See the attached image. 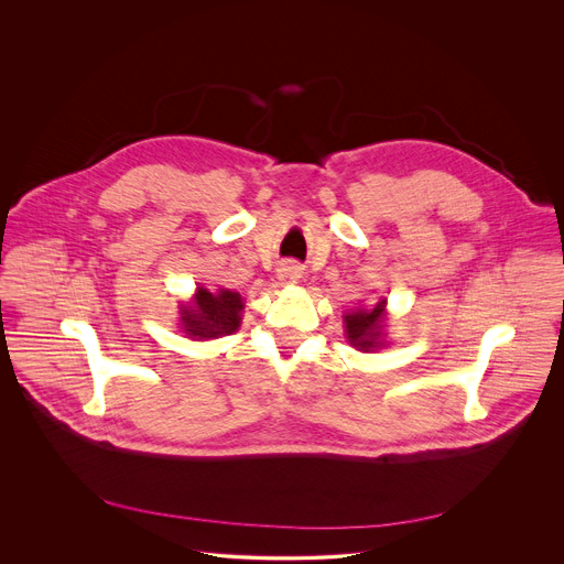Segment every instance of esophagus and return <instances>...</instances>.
<instances>
[{
	"mask_svg": "<svg viewBox=\"0 0 564 564\" xmlns=\"http://www.w3.org/2000/svg\"><path fill=\"white\" fill-rule=\"evenodd\" d=\"M299 279H301V268L296 263L288 261L279 268V281L281 283H296Z\"/></svg>",
	"mask_w": 564,
	"mask_h": 564,
	"instance_id": "obj_1",
	"label": "esophagus"
}]
</instances>
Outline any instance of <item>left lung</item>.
<instances>
[{"instance_id":"left-lung-1","label":"left lung","mask_w":564,"mask_h":564,"mask_svg":"<svg viewBox=\"0 0 564 564\" xmlns=\"http://www.w3.org/2000/svg\"><path fill=\"white\" fill-rule=\"evenodd\" d=\"M383 321V301L377 303L372 310H357L346 316V330H348V341L364 352L377 346L379 339V328Z\"/></svg>"}]
</instances>
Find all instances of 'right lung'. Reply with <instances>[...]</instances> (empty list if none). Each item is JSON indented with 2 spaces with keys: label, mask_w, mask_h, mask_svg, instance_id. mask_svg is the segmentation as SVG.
Returning a JSON list of instances; mask_svg holds the SVG:
<instances>
[{
  "label": "right lung",
  "mask_w": 564,
  "mask_h": 564,
  "mask_svg": "<svg viewBox=\"0 0 564 564\" xmlns=\"http://www.w3.org/2000/svg\"><path fill=\"white\" fill-rule=\"evenodd\" d=\"M240 310H243V299L238 292L220 290L212 294L209 290H198L194 307L183 310V328L198 339L231 335L240 326Z\"/></svg>",
  "instance_id": "add662e5"
}]
</instances>
